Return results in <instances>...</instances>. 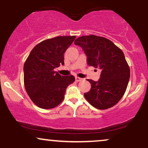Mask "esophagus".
<instances>
[{
	"label": "esophagus",
	"instance_id": "34e87169",
	"mask_svg": "<svg viewBox=\"0 0 148 148\" xmlns=\"http://www.w3.org/2000/svg\"><path fill=\"white\" fill-rule=\"evenodd\" d=\"M81 80H82V79H81V78L78 77V76H76V81H81Z\"/></svg>",
	"mask_w": 148,
	"mask_h": 148
}]
</instances>
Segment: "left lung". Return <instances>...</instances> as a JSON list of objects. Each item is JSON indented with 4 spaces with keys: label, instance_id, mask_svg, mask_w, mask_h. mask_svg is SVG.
Masks as SVG:
<instances>
[{
    "label": "left lung",
    "instance_id": "1",
    "mask_svg": "<svg viewBox=\"0 0 148 148\" xmlns=\"http://www.w3.org/2000/svg\"><path fill=\"white\" fill-rule=\"evenodd\" d=\"M74 44L82 48L88 66L101 69L97 81L88 79L91 88L84 93L85 98L98 109L113 106L125 94L130 77L123 51L111 40L93 35L80 37Z\"/></svg>",
    "mask_w": 148,
    "mask_h": 148
}]
</instances>
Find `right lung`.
Wrapping results in <instances>:
<instances>
[{"instance_id": "add662e5", "label": "right lung", "mask_w": 148, "mask_h": 148, "mask_svg": "<svg viewBox=\"0 0 148 148\" xmlns=\"http://www.w3.org/2000/svg\"><path fill=\"white\" fill-rule=\"evenodd\" d=\"M76 36H58L44 40L33 49L23 65L25 90L34 103L44 109L55 108L73 84V75L61 76L54 71L64 64V53Z\"/></svg>"}]
</instances>
